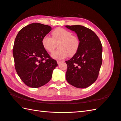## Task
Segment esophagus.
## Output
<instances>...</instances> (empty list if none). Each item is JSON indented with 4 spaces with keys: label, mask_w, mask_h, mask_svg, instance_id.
Segmentation results:
<instances>
[{
    "label": "esophagus",
    "mask_w": 121,
    "mask_h": 121,
    "mask_svg": "<svg viewBox=\"0 0 121 121\" xmlns=\"http://www.w3.org/2000/svg\"><path fill=\"white\" fill-rule=\"evenodd\" d=\"M62 62V61H57V63L58 64V65H60V64Z\"/></svg>",
    "instance_id": "esophagus-1"
}]
</instances>
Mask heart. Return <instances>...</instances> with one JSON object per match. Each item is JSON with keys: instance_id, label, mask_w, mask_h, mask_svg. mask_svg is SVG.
I'll list each match as a JSON object with an SVG mask.
<instances>
[{"instance_id": "heart-1", "label": "heart", "mask_w": 121, "mask_h": 121, "mask_svg": "<svg viewBox=\"0 0 121 121\" xmlns=\"http://www.w3.org/2000/svg\"><path fill=\"white\" fill-rule=\"evenodd\" d=\"M52 35V38L44 35L42 39V46L49 52H52L56 47V43L60 42L58 44L59 49L52 53V58L62 60L68 55L73 56L77 53L80 46L79 39L69 31L59 28L53 31Z\"/></svg>"}]
</instances>
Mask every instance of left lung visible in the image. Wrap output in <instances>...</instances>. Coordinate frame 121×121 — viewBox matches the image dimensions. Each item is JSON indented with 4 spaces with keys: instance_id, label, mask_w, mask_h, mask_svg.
<instances>
[{
    "instance_id": "left-lung-1",
    "label": "left lung",
    "mask_w": 121,
    "mask_h": 121,
    "mask_svg": "<svg viewBox=\"0 0 121 121\" xmlns=\"http://www.w3.org/2000/svg\"><path fill=\"white\" fill-rule=\"evenodd\" d=\"M65 27L76 33L80 41L77 53L65 61L66 80L74 87L86 88L98 78L102 63V46L97 35L89 28L80 25Z\"/></svg>"
}]
</instances>
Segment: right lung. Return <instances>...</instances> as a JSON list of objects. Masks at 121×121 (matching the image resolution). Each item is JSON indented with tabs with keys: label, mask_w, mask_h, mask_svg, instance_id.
<instances>
[{
	"label": "right lung",
	"mask_w": 121,
	"mask_h": 121,
	"mask_svg": "<svg viewBox=\"0 0 121 121\" xmlns=\"http://www.w3.org/2000/svg\"><path fill=\"white\" fill-rule=\"evenodd\" d=\"M51 29L49 26L32 23L22 28L16 37L13 48L15 69L22 82L29 87L47 84L58 66L42 44L43 37Z\"/></svg>",
	"instance_id": "add662e5"
}]
</instances>
